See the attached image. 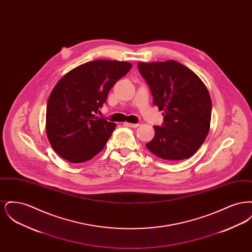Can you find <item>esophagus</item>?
<instances>
[{"label": "esophagus", "mask_w": 252, "mask_h": 252, "mask_svg": "<svg viewBox=\"0 0 252 252\" xmlns=\"http://www.w3.org/2000/svg\"><path fill=\"white\" fill-rule=\"evenodd\" d=\"M125 126H128V127H131V128H136L138 127L140 125L139 124H131V123H125Z\"/></svg>", "instance_id": "34e87169"}]
</instances>
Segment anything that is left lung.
<instances>
[{"mask_svg": "<svg viewBox=\"0 0 252 252\" xmlns=\"http://www.w3.org/2000/svg\"><path fill=\"white\" fill-rule=\"evenodd\" d=\"M149 86L153 103L162 110L161 126H154L155 137L146 144L154 155L167 160L192 157L210 130L212 100L201 79L175 60L138 63Z\"/></svg>", "mask_w": 252, "mask_h": 252, "instance_id": "8db88e82", "label": "left lung"}]
</instances>
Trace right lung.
Wrapping results in <instances>:
<instances>
[{"instance_id":"obj_1","label":"right lung","mask_w":252,"mask_h":252,"mask_svg":"<svg viewBox=\"0 0 252 252\" xmlns=\"http://www.w3.org/2000/svg\"><path fill=\"white\" fill-rule=\"evenodd\" d=\"M131 67L125 61L94 60L72 69L55 86L47 103L46 133L61 158L84 162L105 147L116 124L96 114Z\"/></svg>"}]
</instances>
